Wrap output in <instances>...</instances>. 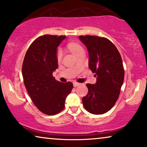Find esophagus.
<instances>
[{"label":"esophagus","mask_w":147,"mask_h":147,"mask_svg":"<svg viewBox=\"0 0 147 147\" xmlns=\"http://www.w3.org/2000/svg\"><path fill=\"white\" fill-rule=\"evenodd\" d=\"M80 85H81V83H77V82H74V83H73V85H74V87H77V86H79Z\"/></svg>","instance_id":"esophagus-1"}]
</instances>
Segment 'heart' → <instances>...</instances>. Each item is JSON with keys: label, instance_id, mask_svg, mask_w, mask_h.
I'll list each match as a JSON object with an SVG mask.
<instances>
[{"label": "heart", "instance_id": "b5f03b06", "mask_svg": "<svg viewBox=\"0 0 147 147\" xmlns=\"http://www.w3.org/2000/svg\"><path fill=\"white\" fill-rule=\"evenodd\" d=\"M66 50L76 56H77L79 54L81 53V52H83V48H82L81 45H80L78 42H74V41L69 42L67 44H66ZM62 58V52L61 51H58L57 53H56V59H57V61L58 62L61 61Z\"/></svg>", "mask_w": 147, "mask_h": 147}]
</instances>
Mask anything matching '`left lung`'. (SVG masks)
Masks as SVG:
<instances>
[{"mask_svg": "<svg viewBox=\"0 0 147 147\" xmlns=\"http://www.w3.org/2000/svg\"><path fill=\"white\" fill-rule=\"evenodd\" d=\"M89 52V66L97 75L95 85L87 83L88 93L83 97L86 110L103 114L112 108L118 100L124 79L121 55L114 44L105 38L80 36Z\"/></svg>", "mask_w": 147, "mask_h": 147, "instance_id": "8db88e82", "label": "left lung"}]
</instances>
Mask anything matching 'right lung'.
Listing matches in <instances>:
<instances>
[{
    "mask_svg": "<svg viewBox=\"0 0 147 147\" xmlns=\"http://www.w3.org/2000/svg\"><path fill=\"white\" fill-rule=\"evenodd\" d=\"M65 36L44 35L31 43L22 65L25 87L39 110L52 116L64 108L66 97L71 92V82L56 81L52 72L58 68L56 50Z\"/></svg>",
    "mask_w": 147,
    "mask_h": 147,
    "instance_id": "1",
    "label": "right lung"
}]
</instances>
